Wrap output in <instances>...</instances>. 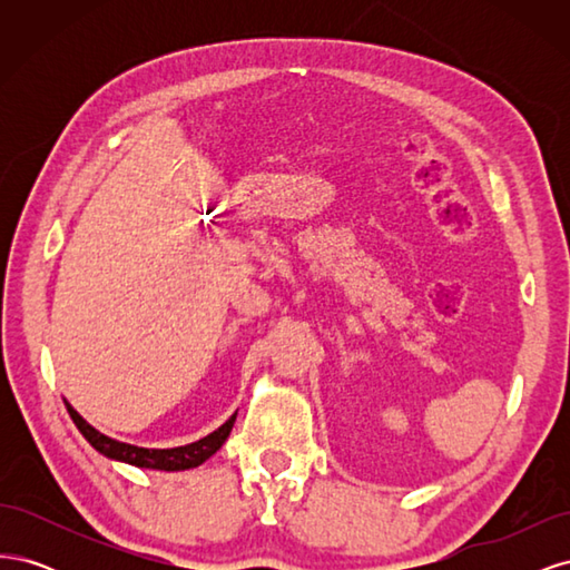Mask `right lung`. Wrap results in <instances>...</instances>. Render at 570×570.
Returning <instances> with one entry per match:
<instances>
[{"label": "right lung", "mask_w": 570, "mask_h": 570, "mask_svg": "<svg viewBox=\"0 0 570 570\" xmlns=\"http://www.w3.org/2000/svg\"><path fill=\"white\" fill-rule=\"evenodd\" d=\"M66 409H68V413H71V419L78 425L82 438L88 440L99 454H105L116 461L140 465V469H159V471H185V469H195V465L204 463L206 459L214 456L220 450L223 442L228 440L233 423H235V413H233L226 423H223L218 430H214L212 435L202 438L199 442L176 446V450H145V446H132V444L116 442L107 435H101L99 430H95L88 421H82V416L71 404H66Z\"/></svg>", "instance_id": "1"}]
</instances>
